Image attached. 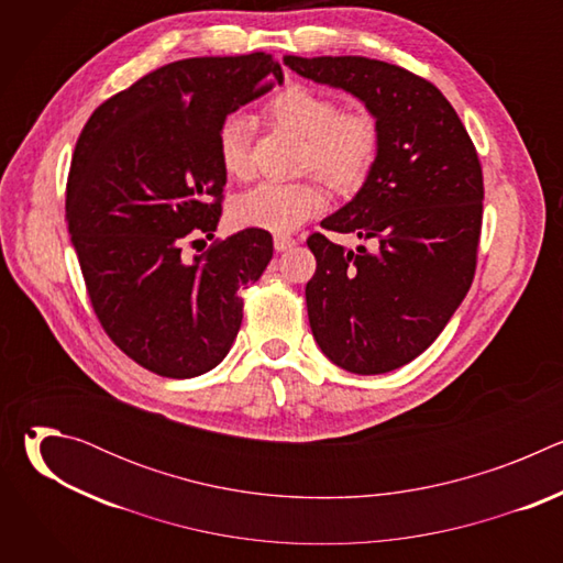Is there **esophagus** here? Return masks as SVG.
Returning a JSON list of instances; mask_svg holds the SVG:
<instances>
[{"label":"esophagus","instance_id":"1","mask_svg":"<svg viewBox=\"0 0 563 563\" xmlns=\"http://www.w3.org/2000/svg\"><path fill=\"white\" fill-rule=\"evenodd\" d=\"M294 245H296V240H294L291 235H283V233L274 235V247H276V252H287V250H291Z\"/></svg>","mask_w":563,"mask_h":563}]
</instances>
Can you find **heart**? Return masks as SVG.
I'll return each instance as SVG.
<instances>
[{
    "instance_id": "heart-1",
    "label": "heart",
    "mask_w": 563,
    "mask_h": 563,
    "mask_svg": "<svg viewBox=\"0 0 563 563\" xmlns=\"http://www.w3.org/2000/svg\"><path fill=\"white\" fill-rule=\"evenodd\" d=\"M265 115L305 137V172H316L343 196L365 187L383 144L380 124L372 111H341L334 98L289 85L267 100ZM250 131L247 118L229 115L216 133L220 167L229 178L250 174ZM325 209L328 194L316 178L287 185L261 183L231 202V218L238 227L287 233Z\"/></svg>"
}]
</instances>
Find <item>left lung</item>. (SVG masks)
<instances>
[{
    "label": "left lung",
    "instance_id": "obj_1",
    "mask_svg": "<svg viewBox=\"0 0 563 563\" xmlns=\"http://www.w3.org/2000/svg\"><path fill=\"white\" fill-rule=\"evenodd\" d=\"M283 62L352 93L380 124L369 180L320 222L372 250L311 233L316 274L305 300L311 334L332 363L354 374L391 372L437 341L472 285L484 218L476 148L443 93L408 68L358 55Z\"/></svg>",
    "mask_w": 563,
    "mask_h": 563
}]
</instances>
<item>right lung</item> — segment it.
<instances>
[{
	"label": "right lung",
	"mask_w": 563,
	"mask_h": 563,
	"mask_svg": "<svg viewBox=\"0 0 563 563\" xmlns=\"http://www.w3.org/2000/svg\"><path fill=\"white\" fill-rule=\"evenodd\" d=\"M276 82L283 70L267 53L172 62L102 102L79 133L70 243L100 325L153 374L213 369L243 323L240 291L272 261L263 229L216 238L194 258L185 247L207 245L222 213L220 124Z\"/></svg>",
	"instance_id": "1"
}]
</instances>
